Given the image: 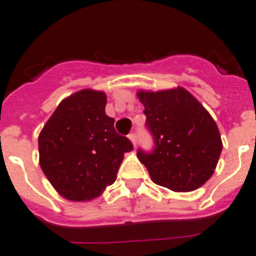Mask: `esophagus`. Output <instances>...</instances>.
Masks as SVG:
<instances>
[{"label": "esophagus", "instance_id": "1", "mask_svg": "<svg viewBox=\"0 0 256 256\" xmlns=\"http://www.w3.org/2000/svg\"><path fill=\"white\" fill-rule=\"evenodd\" d=\"M128 139H130V140H132V146H136V142H138V139H136V134H135V132H132V134H128Z\"/></svg>", "mask_w": 256, "mask_h": 256}]
</instances>
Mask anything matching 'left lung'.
I'll return each instance as SVG.
<instances>
[{"label": "left lung", "instance_id": "obj_1", "mask_svg": "<svg viewBox=\"0 0 256 256\" xmlns=\"http://www.w3.org/2000/svg\"><path fill=\"white\" fill-rule=\"evenodd\" d=\"M136 96L154 140L151 154L139 150L136 154L152 181L177 192L203 186L222 151L218 124L207 109L184 87L140 90Z\"/></svg>", "mask_w": 256, "mask_h": 256}]
</instances>
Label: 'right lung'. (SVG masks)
Segmentation results:
<instances>
[{
  "instance_id": "obj_1",
  "label": "right lung",
  "mask_w": 256,
  "mask_h": 256,
  "mask_svg": "<svg viewBox=\"0 0 256 256\" xmlns=\"http://www.w3.org/2000/svg\"><path fill=\"white\" fill-rule=\"evenodd\" d=\"M106 95L80 90L64 98L38 135L40 166L68 200H91L117 178L132 142L117 134L105 114Z\"/></svg>"
}]
</instances>
